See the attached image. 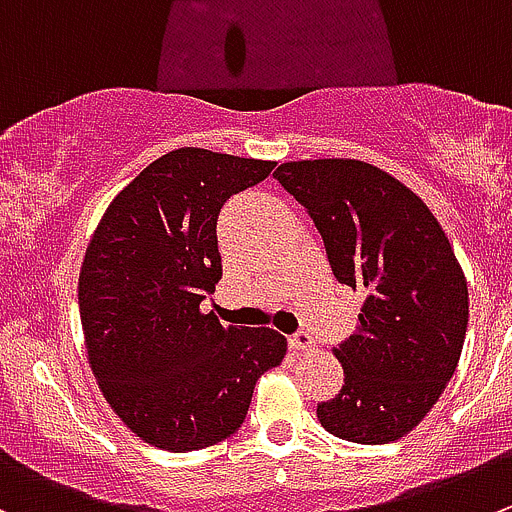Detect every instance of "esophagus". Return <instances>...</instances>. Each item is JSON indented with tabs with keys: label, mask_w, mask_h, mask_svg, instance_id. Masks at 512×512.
<instances>
[{
	"label": "esophagus",
	"mask_w": 512,
	"mask_h": 512,
	"mask_svg": "<svg viewBox=\"0 0 512 512\" xmlns=\"http://www.w3.org/2000/svg\"><path fill=\"white\" fill-rule=\"evenodd\" d=\"M289 349H294V352H309V349H314V339L306 332H296L289 337Z\"/></svg>",
	"instance_id": "obj_1"
}]
</instances>
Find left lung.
I'll return each mask as SVG.
<instances>
[{"label": "left lung", "instance_id": "8db88e82", "mask_svg": "<svg viewBox=\"0 0 512 512\" xmlns=\"http://www.w3.org/2000/svg\"><path fill=\"white\" fill-rule=\"evenodd\" d=\"M274 178L314 218L339 284L364 294L357 332L334 349L344 384L316 417L342 440H399L460 362L467 281L455 251L425 201L377 165L294 160Z\"/></svg>", "mask_w": 512, "mask_h": 512}]
</instances>
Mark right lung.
<instances>
[{"instance_id":"add662e5","label":"right lung","mask_w":512,"mask_h":512,"mask_svg":"<svg viewBox=\"0 0 512 512\" xmlns=\"http://www.w3.org/2000/svg\"><path fill=\"white\" fill-rule=\"evenodd\" d=\"M274 160L178 148L153 160L97 223L77 299L92 374L148 445L191 452L231 437L286 339L223 326L201 301L221 279L218 216Z\"/></svg>"}]
</instances>
